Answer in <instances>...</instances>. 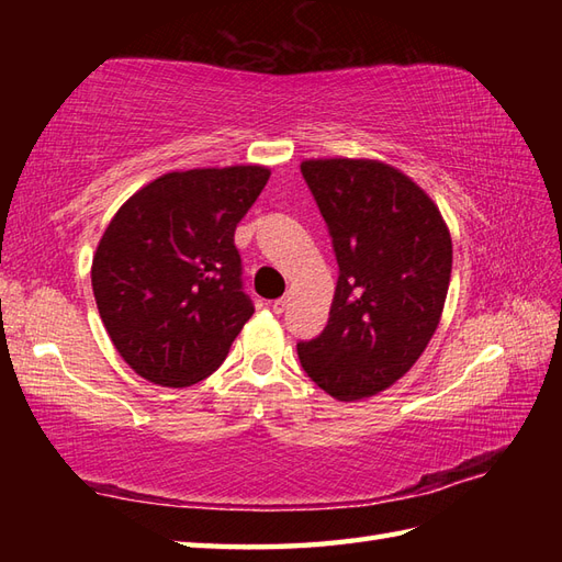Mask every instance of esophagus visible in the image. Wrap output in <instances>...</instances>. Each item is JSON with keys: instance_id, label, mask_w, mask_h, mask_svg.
Here are the masks:
<instances>
[{"instance_id": "esophagus-1", "label": "esophagus", "mask_w": 562, "mask_h": 562, "mask_svg": "<svg viewBox=\"0 0 562 562\" xmlns=\"http://www.w3.org/2000/svg\"><path fill=\"white\" fill-rule=\"evenodd\" d=\"M272 312L274 314H284L288 312V296H280V300L272 302Z\"/></svg>"}]
</instances>
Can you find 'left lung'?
<instances>
[{
    "label": "left lung",
    "mask_w": 562,
    "mask_h": 562,
    "mask_svg": "<svg viewBox=\"0 0 562 562\" xmlns=\"http://www.w3.org/2000/svg\"><path fill=\"white\" fill-rule=\"evenodd\" d=\"M338 260L326 328L296 342L308 379L338 401L389 389L435 336L451 236L420 186L372 159L302 161Z\"/></svg>",
    "instance_id": "1"
}]
</instances>
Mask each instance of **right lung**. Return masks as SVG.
<instances>
[{
    "mask_svg": "<svg viewBox=\"0 0 562 562\" xmlns=\"http://www.w3.org/2000/svg\"><path fill=\"white\" fill-rule=\"evenodd\" d=\"M268 178L266 166L164 173L103 232L91 266L99 314L115 350L151 384L207 379L254 316L234 232Z\"/></svg>",
    "mask_w": 562,
    "mask_h": 562,
    "instance_id": "1",
    "label": "right lung"
}]
</instances>
